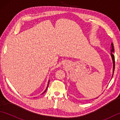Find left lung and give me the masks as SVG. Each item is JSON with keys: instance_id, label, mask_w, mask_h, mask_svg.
<instances>
[{"instance_id": "left-lung-1", "label": "left lung", "mask_w": 120, "mask_h": 120, "mask_svg": "<svg viewBox=\"0 0 120 120\" xmlns=\"http://www.w3.org/2000/svg\"><path fill=\"white\" fill-rule=\"evenodd\" d=\"M111 57L112 58V62H113V72H112V78L113 77V73H114V68H115V60H114V56L113 55V52H114V47H113V44L112 43H111Z\"/></svg>"}]
</instances>
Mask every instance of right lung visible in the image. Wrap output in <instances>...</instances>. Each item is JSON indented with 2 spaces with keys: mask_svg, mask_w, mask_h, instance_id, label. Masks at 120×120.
<instances>
[{
  "mask_svg": "<svg viewBox=\"0 0 120 120\" xmlns=\"http://www.w3.org/2000/svg\"><path fill=\"white\" fill-rule=\"evenodd\" d=\"M49 81H48V85H47V88H46V89H45V90L43 92V93H42V94H44L46 91V90H47V88H48V85H49Z\"/></svg>",
  "mask_w": 120,
  "mask_h": 120,
  "instance_id": "obj_1",
  "label": "right lung"
}]
</instances>
